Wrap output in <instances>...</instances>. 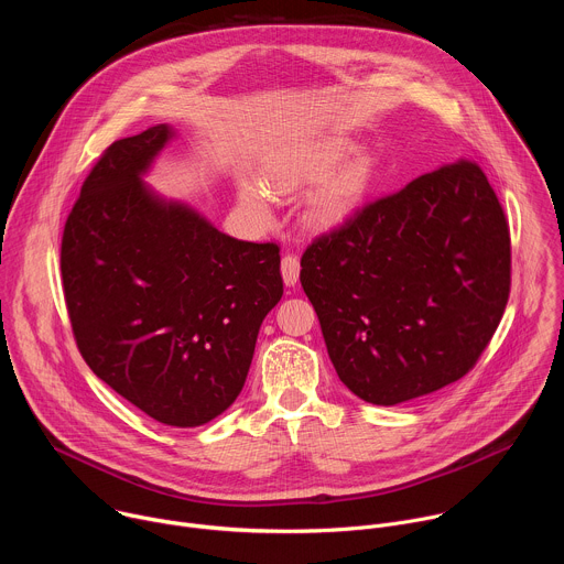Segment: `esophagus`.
Wrapping results in <instances>:
<instances>
[{
    "label": "esophagus",
    "mask_w": 564,
    "mask_h": 564,
    "mask_svg": "<svg viewBox=\"0 0 564 564\" xmlns=\"http://www.w3.org/2000/svg\"><path fill=\"white\" fill-rule=\"evenodd\" d=\"M299 272H301L299 257H296V254H285V257H283V261H281V274H283L285 285H296V281H299Z\"/></svg>",
    "instance_id": "obj_1"
}]
</instances>
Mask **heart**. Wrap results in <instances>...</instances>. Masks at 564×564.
Returning a JSON list of instances; mask_svg holds the SVG:
<instances>
[{
	"instance_id": "obj_1",
	"label": "heart",
	"mask_w": 564,
	"mask_h": 564,
	"mask_svg": "<svg viewBox=\"0 0 564 564\" xmlns=\"http://www.w3.org/2000/svg\"><path fill=\"white\" fill-rule=\"evenodd\" d=\"M344 155V149L339 144L321 147L314 153L305 155L301 163H296L290 172H283L281 176L272 178V185L281 192L292 189L301 183L318 181L333 172V167L339 163ZM364 187V167L359 163H350L344 170H339L324 187H321L312 203H310V218L316 225H330L341 220L359 198V192ZM243 203L261 218L270 216V198L268 194L257 185H246L243 194H240Z\"/></svg>"
}]
</instances>
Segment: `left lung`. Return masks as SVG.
I'll list each match as a JSON object with an SVG mask.
<instances>
[{
	"label": "left lung",
	"mask_w": 564,
	"mask_h": 564,
	"mask_svg": "<svg viewBox=\"0 0 564 564\" xmlns=\"http://www.w3.org/2000/svg\"><path fill=\"white\" fill-rule=\"evenodd\" d=\"M301 285L339 379L394 406L462 379L489 346L511 292L509 220L459 158L318 234Z\"/></svg>",
	"instance_id": "8db88e82"
}]
</instances>
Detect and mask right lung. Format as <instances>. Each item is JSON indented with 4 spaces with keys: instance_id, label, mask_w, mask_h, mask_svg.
<instances>
[{
    "instance_id": "1",
    "label": "right lung",
    "mask_w": 564,
    "mask_h": 564,
    "mask_svg": "<svg viewBox=\"0 0 564 564\" xmlns=\"http://www.w3.org/2000/svg\"><path fill=\"white\" fill-rule=\"evenodd\" d=\"M170 138L158 124L102 151L66 218L59 268L87 366L155 422L187 429L243 390L283 279L276 243L231 238L144 187Z\"/></svg>"
}]
</instances>
